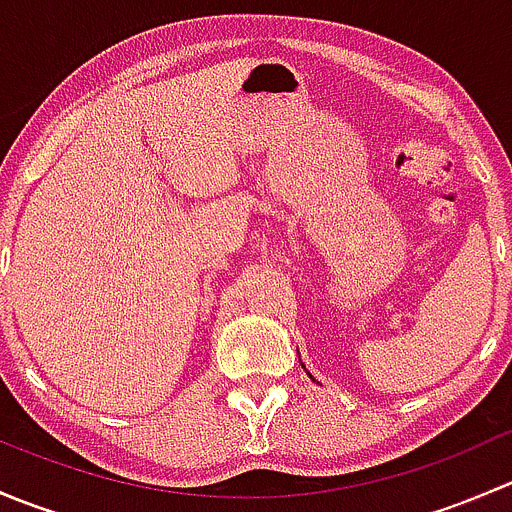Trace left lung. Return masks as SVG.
<instances>
[{"label": "left lung", "instance_id": "1", "mask_svg": "<svg viewBox=\"0 0 512 512\" xmlns=\"http://www.w3.org/2000/svg\"><path fill=\"white\" fill-rule=\"evenodd\" d=\"M302 366H304V364H302ZM307 374H309V371H307ZM309 379H314V376H312V374H309Z\"/></svg>", "mask_w": 512, "mask_h": 512}]
</instances>
